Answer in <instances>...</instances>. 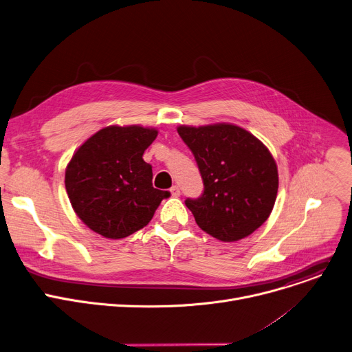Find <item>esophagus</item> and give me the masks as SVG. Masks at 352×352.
Masks as SVG:
<instances>
[{
	"label": "esophagus",
	"mask_w": 352,
	"mask_h": 352,
	"mask_svg": "<svg viewBox=\"0 0 352 352\" xmlns=\"http://www.w3.org/2000/svg\"><path fill=\"white\" fill-rule=\"evenodd\" d=\"M170 194L173 197H179L180 196V188H179V186H173L172 188H170Z\"/></svg>",
	"instance_id": "obj_1"
}]
</instances>
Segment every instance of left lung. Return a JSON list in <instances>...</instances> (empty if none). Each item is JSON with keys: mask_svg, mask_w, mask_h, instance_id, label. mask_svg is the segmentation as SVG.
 I'll list each match as a JSON object with an SVG mask.
<instances>
[{"mask_svg": "<svg viewBox=\"0 0 352 352\" xmlns=\"http://www.w3.org/2000/svg\"><path fill=\"white\" fill-rule=\"evenodd\" d=\"M199 165L204 191L184 203L197 225L222 242H236L270 217L278 191L277 164L242 127L218 123L177 127Z\"/></svg>", "mask_w": 352, "mask_h": 352, "instance_id": "left-lung-1", "label": "left lung"}]
</instances>
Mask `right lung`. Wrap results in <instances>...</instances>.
Returning <instances> with one entry per match:
<instances>
[{
    "mask_svg": "<svg viewBox=\"0 0 352 352\" xmlns=\"http://www.w3.org/2000/svg\"><path fill=\"white\" fill-rule=\"evenodd\" d=\"M158 130L109 126L75 151L65 190L80 219L99 235L122 239L152 219L169 191L153 188L152 166L142 160Z\"/></svg>",
    "mask_w": 352,
    "mask_h": 352,
    "instance_id": "obj_1",
    "label": "right lung"
}]
</instances>
